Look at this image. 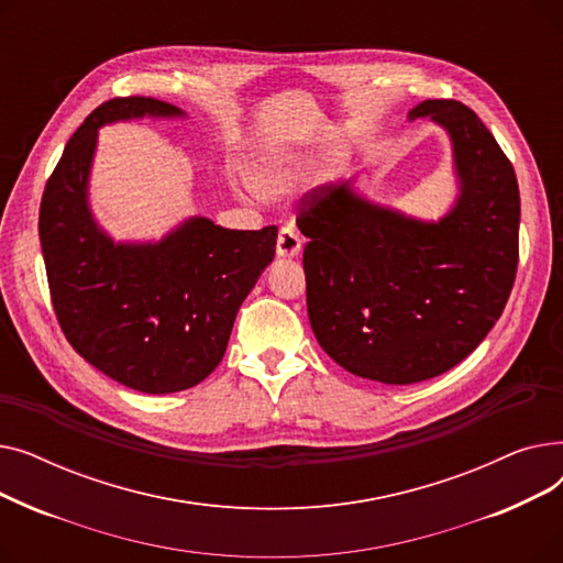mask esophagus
<instances>
[{
    "mask_svg": "<svg viewBox=\"0 0 563 563\" xmlns=\"http://www.w3.org/2000/svg\"><path fill=\"white\" fill-rule=\"evenodd\" d=\"M301 244H303V240H301L299 230L294 228V225H283L280 232H278L276 253L280 257H294V255L301 253Z\"/></svg>",
    "mask_w": 563,
    "mask_h": 563,
    "instance_id": "esophagus-1",
    "label": "esophagus"
}]
</instances>
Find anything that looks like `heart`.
<instances>
[{"mask_svg": "<svg viewBox=\"0 0 563 563\" xmlns=\"http://www.w3.org/2000/svg\"><path fill=\"white\" fill-rule=\"evenodd\" d=\"M260 183L266 185V187H272V185H276V175H262Z\"/></svg>", "mask_w": 563, "mask_h": 563, "instance_id": "heart-1", "label": "heart"}]
</instances>
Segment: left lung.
Listing matches in <instances>:
<instances>
[{
    "label": "left lung",
    "mask_w": 563,
    "mask_h": 563,
    "mask_svg": "<svg viewBox=\"0 0 563 563\" xmlns=\"http://www.w3.org/2000/svg\"><path fill=\"white\" fill-rule=\"evenodd\" d=\"M452 136L461 196L438 223L383 210L349 185L299 202L306 301L317 342L346 372L408 386L452 369L488 335L518 272L516 170L456 100L410 109Z\"/></svg>",
    "instance_id": "left-lung-1"
}]
</instances>
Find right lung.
<instances>
[{
  "instance_id": "right-lung-1",
  "label": "right lung",
  "mask_w": 563,
  "mask_h": 563,
  "mask_svg": "<svg viewBox=\"0 0 563 563\" xmlns=\"http://www.w3.org/2000/svg\"><path fill=\"white\" fill-rule=\"evenodd\" d=\"M180 115L155 98L102 102L66 143L43 191L38 234L52 306L79 356L123 386L166 395L221 363L236 310L274 260L278 228L191 219L159 244H113L86 205L98 128Z\"/></svg>"
}]
</instances>
